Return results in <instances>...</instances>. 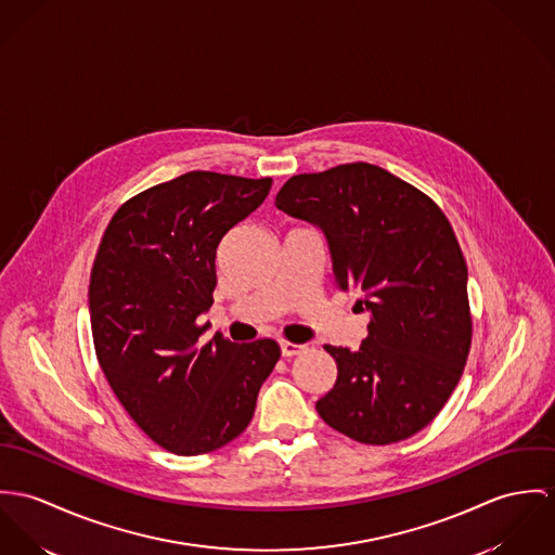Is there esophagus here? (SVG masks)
Masks as SVG:
<instances>
[{
    "instance_id": "esophagus-1",
    "label": "esophagus",
    "mask_w": 555,
    "mask_h": 555,
    "mask_svg": "<svg viewBox=\"0 0 555 555\" xmlns=\"http://www.w3.org/2000/svg\"><path fill=\"white\" fill-rule=\"evenodd\" d=\"M305 351V345H296V343H289V340H281V353L283 358H294L298 353Z\"/></svg>"
}]
</instances>
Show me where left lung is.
Here are the masks:
<instances>
[{
	"label": "left lung",
	"mask_w": 555,
	"mask_h": 555,
	"mask_svg": "<svg viewBox=\"0 0 555 555\" xmlns=\"http://www.w3.org/2000/svg\"><path fill=\"white\" fill-rule=\"evenodd\" d=\"M276 208L319 228L334 283L358 289L369 336L358 351L325 345L338 376L321 420L366 444L424 430L455 389L470 351L468 268L426 193L372 164L292 177Z\"/></svg>",
	"instance_id": "1"
}]
</instances>
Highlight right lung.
<instances>
[{
    "mask_svg": "<svg viewBox=\"0 0 555 555\" xmlns=\"http://www.w3.org/2000/svg\"><path fill=\"white\" fill-rule=\"evenodd\" d=\"M272 179L186 172L115 212L98 248L89 312L98 362L129 417L177 455L247 430L281 358L272 338H204L221 238L266 199Z\"/></svg>",
    "mask_w": 555,
    "mask_h": 555,
    "instance_id": "add662e5",
    "label": "right lung"
}]
</instances>
